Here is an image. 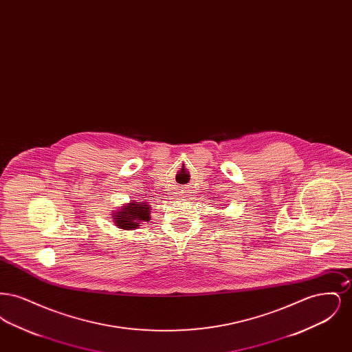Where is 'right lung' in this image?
<instances>
[{"label":"right lung","mask_w":352,"mask_h":352,"mask_svg":"<svg viewBox=\"0 0 352 352\" xmlns=\"http://www.w3.org/2000/svg\"><path fill=\"white\" fill-rule=\"evenodd\" d=\"M112 219L118 228L131 231L142 221L151 220V206L148 201H131L116 211Z\"/></svg>","instance_id":"add662e5"}]
</instances>
